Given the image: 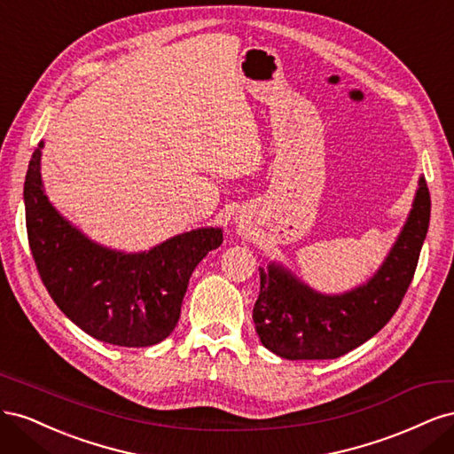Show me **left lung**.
<instances>
[{
    "mask_svg": "<svg viewBox=\"0 0 454 454\" xmlns=\"http://www.w3.org/2000/svg\"><path fill=\"white\" fill-rule=\"evenodd\" d=\"M428 223L430 191L420 176L407 222L367 282L342 294H322L277 261L259 267L254 322L263 347L286 360H333L364 345L400 307Z\"/></svg>",
    "mask_w": 454,
    "mask_h": 454,
    "instance_id": "left-lung-1",
    "label": "left lung"
}]
</instances>
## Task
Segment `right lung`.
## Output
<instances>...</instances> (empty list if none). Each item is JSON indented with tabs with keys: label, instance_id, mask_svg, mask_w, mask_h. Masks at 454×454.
<instances>
[{
	"label": "right lung",
	"instance_id": "obj_1",
	"mask_svg": "<svg viewBox=\"0 0 454 454\" xmlns=\"http://www.w3.org/2000/svg\"><path fill=\"white\" fill-rule=\"evenodd\" d=\"M39 142L24 182L26 229L39 277L57 307L90 337L115 347H151L180 320L189 278L223 231L200 227L147 252L127 254L90 240L54 208L41 180Z\"/></svg>",
	"mask_w": 454,
	"mask_h": 454
}]
</instances>
